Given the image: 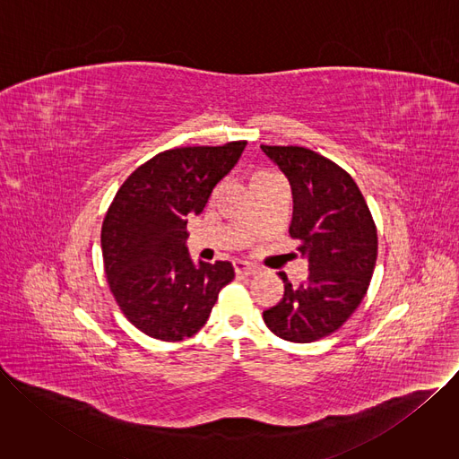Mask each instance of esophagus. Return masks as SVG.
Masks as SVG:
<instances>
[{"instance_id":"obj_1","label":"esophagus","mask_w":459,"mask_h":459,"mask_svg":"<svg viewBox=\"0 0 459 459\" xmlns=\"http://www.w3.org/2000/svg\"><path fill=\"white\" fill-rule=\"evenodd\" d=\"M234 271L238 276H254L257 273V267L247 264V261H241V259H236L234 261Z\"/></svg>"}]
</instances>
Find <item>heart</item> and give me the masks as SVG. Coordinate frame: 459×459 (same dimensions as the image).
Returning <instances> with one entry per match:
<instances>
[{
	"label": "heart",
	"instance_id": "obj_1",
	"mask_svg": "<svg viewBox=\"0 0 459 459\" xmlns=\"http://www.w3.org/2000/svg\"><path fill=\"white\" fill-rule=\"evenodd\" d=\"M273 176H276V174H274V172H267V170H265V172H259V174H255V176H254V183H255V181H261V179L273 178Z\"/></svg>",
	"mask_w": 459,
	"mask_h": 459
}]
</instances>
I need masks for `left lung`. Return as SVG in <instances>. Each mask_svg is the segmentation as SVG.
Instances as JSON below:
<instances>
[{"mask_svg":"<svg viewBox=\"0 0 459 459\" xmlns=\"http://www.w3.org/2000/svg\"><path fill=\"white\" fill-rule=\"evenodd\" d=\"M289 178L294 212L289 234L308 257L298 287L280 273L283 299L264 312L278 338L310 343L331 336L365 298L377 257V230L361 190L347 170L305 147L261 145Z\"/></svg>","mask_w":459,"mask_h":459,"instance_id":"8db88e82","label":"left lung"}]
</instances>
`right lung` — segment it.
<instances>
[{"label": "right lung", "mask_w": 459, "mask_h": 459, "mask_svg": "<svg viewBox=\"0 0 459 459\" xmlns=\"http://www.w3.org/2000/svg\"><path fill=\"white\" fill-rule=\"evenodd\" d=\"M247 142L179 147L156 154L119 186L101 227L110 292L143 334L181 342L200 333L220 290L234 280L229 261L194 265L186 221L238 163Z\"/></svg>", "instance_id": "obj_1"}]
</instances>
